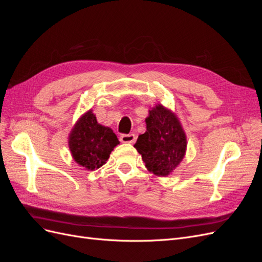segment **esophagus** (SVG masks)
Here are the masks:
<instances>
[{
  "label": "esophagus",
  "instance_id": "34e87169",
  "mask_svg": "<svg viewBox=\"0 0 262 262\" xmlns=\"http://www.w3.org/2000/svg\"><path fill=\"white\" fill-rule=\"evenodd\" d=\"M137 137L134 136L133 133L131 134H121L120 136V141L122 142V143H133L134 141H136Z\"/></svg>",
  "mask_w": 262,
  "mask_h": 262
}]
</instances>
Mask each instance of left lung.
Here are the masks:
<instances>
[{
    "mask_svg": "<svg viewBox=\"0 0 262 262\" xmlns=\"http://www.w3.org/2000/svg\"><path fill=\"white\" fill-rule=\"evenodd\" d=\"M146 131L140 134L134 147L146 168L165 177L175 169L186 153L187 140L177 117L162 105L149 110Z\"/></svg>",
    "mask_w": 262,
    "mask_h": 262,
    "instance_id": "obj_1",
    "label": "left lung"
}]
</instances>
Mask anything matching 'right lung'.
Segmentation results:
<instances>
[{
	"instance_id": "add662e5",
	"label": "right lung",
	"mask_w": 262,
	"mask_h": 262,
	"mask_svg": "<svg viewBox=\"0 0 262 262\" xmlns=\"http://www.w3.org/2000/svg\"><path fill=\"white\" fill-rule=\"evenodd\" d=\"M118 144L113 130L100 125L91 110L80 118L69 139L74 161L89 170L101 167Z\"/></svg>"
}]
</instances>
